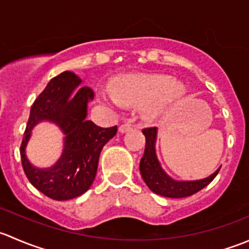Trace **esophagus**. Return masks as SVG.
<instances>
[{"label": "esophagus", "instance_id": "esophagus-1", "mask_svg": "<svg viewBox=\"0 0 249 249\" xmlns=\"http://www.w3.org/2000/svg\"><path fill=\"white\" fill-rule=\"evenodd\" d=\"M132 129V125L129 124V123H126V124H123L120 125L119 129H118V131L120 132V134H125V132L130 131V130Z\"/></svg>", "mask_w": 249, "mask_h": 249}]
</instances>
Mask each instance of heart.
Wrapping results in <instances>:
<instances>
[{"label": "heart", "instance_id": "heart-1", "mask_svg": "<svg viewBox=\"0 0 249 249\" xmlns=\"http://www.w3.org/2000/svg\"><path fill=\"white\" fill-rule=\"evenodd\" d=\"M112 96L100 95V100L113 107L141 106L148 122H155L185 96V87L179 80L164 74H125L109 85Z\"/></svg>", "mask_w": 249, "mask_h": 249}]
</instances>
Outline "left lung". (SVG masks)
<instances>
[{
  "label": "left lung",
  "instance_id": "1",
  "mask_svg": "<svg viewBox=\"0 0 249 249\" xmlns=\"http://www.w3.org/2000/svg\"><path fill=\"white\" fill-rule=\"evenodd\" d=\"M145 136L144 154L140 161V172L147 187L153 193L165 197L180 199L195 194L199 190L207 187L215 176L219 172L220 167L208 177L196 180H176L170 177L160 165L155 152V142H157L158 129L157 127H147L142 130Z\"/></svg>",
  "mask_w": 249,
  "mask_h": 249
}]
</instances>
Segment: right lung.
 <instances>
[{
	"instance_id": "obj_1",
	"label": "right lung",
	"mask_w": 249,
	"mask_h": 249,
	"mask_svg": "<svg viewBox=\"0 0 249 249\" xmlns=\"http://www.w3.org/2000/svg\"><path fill=\"white\" fill-rule=\"evenodd\" d=\"M82 79L65 71L54 77L34 102L20 147L21 164L27 179L53 200L64 201L84 194L95 179L100 153L117 134V126L100 127L87 120L88 104L94 100ZM42 121L55 124L64 134V149L50 168L34 167L26 157V145L33 127Z\"/></svg>"
}]
</instances>
